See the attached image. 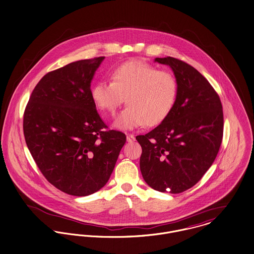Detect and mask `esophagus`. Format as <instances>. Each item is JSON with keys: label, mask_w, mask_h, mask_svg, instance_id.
Here are the masks:
<instances>
[{"label": "esophagus", "mask_w": 254, "mask_h": 254, "mask_svg": "<svg viewBox=\"0 0 254 254\" xmlns=\"http://www.w3.org/2000/svg\"><path fill=\"white\" fill-rule=\"evenodd\" d=\"M135 135H132V134L127 135V141H128V142H133V141H135Z\"/></svg>", "instance_id": "obj_1"}]
</instances>
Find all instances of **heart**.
Segmentation results:
<instances>
[{"label":"heart","instance_id":"heart-1","mask_svg":"<svg viewBox=\"0 0 254 254\" xmlns=\"http://www.w3.org/2000/svg\"><path fill=\"white\" fill-rule=\"evenodd\" d=\"M178 94L175 77L140 61H130L112 71V81H99L91 89L95 105L115 114L125 100L127 107L115 119L120 130H133L144 123L154 126L167 119Z\"/></svg>","mask_w":254,"mask_h":254}]
</instances>
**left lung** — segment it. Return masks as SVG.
Masks as SVG:
<instances>
[{"instance_id":"left-lung-1","label":"left lung","mask_w":254,"mask_h":254,"mask_svg":"<svg viewBox=\"0 0 254 254\" xmlns=\"http://www.w3.org/2000/svg\"><path fill=\"white\" fill-rule=\"evenodd\" d=\"M169 65L178 84L167 119L145 135H136L142 153L139 168L148 186L180 193L194 186L214 163L223 135L220 97L205 77L186 63L156 58Z\"/></svg>"}]
</instances>
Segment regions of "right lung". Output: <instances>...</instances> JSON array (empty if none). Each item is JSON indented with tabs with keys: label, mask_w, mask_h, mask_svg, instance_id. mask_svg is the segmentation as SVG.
<instances>
[{
	"label": "right lung",
	"mask_w": 254,
	"mask_h": 254,
	"mask_svg": "<svg viewBox=\"0 0 254 254\" xmlns=\"http://www.w3.org/2000/svg\"><path fill=\"white\" fill-rule=\"evenodd\" d=\"M104 57L82 60L47 73L24 113L27 146L44 177L60 190L89 195L106 185L126 135L106 130L90 83Z\"/></svg>",
	"instance_id": "obj_1"
}]
</instances>
